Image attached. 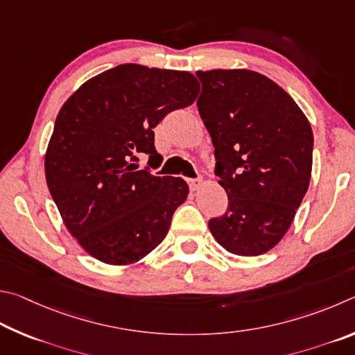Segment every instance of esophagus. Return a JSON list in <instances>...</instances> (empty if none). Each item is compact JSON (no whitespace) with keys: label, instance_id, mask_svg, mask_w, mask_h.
Segmentation results:
<instances>
[{"label":"esophagus","instance_id":"34e87169","mask_svg":"<svg viewBox=\"0 0 355 355\" xmlns=\"http://www.w3.org/2000/svg\"><path fill=\"white\" fill-rule=\"evenodd\" d=\"M189 185L191 190H198L202 185V179L198 178V179H189Z\"/></svg>","mask_w":355,"mask_h":355}]
</instances>
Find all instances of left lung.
<instances>
[{
    "label": "left lung",
    "instance_id": "1",
    "mask_svg": "<svg viewBox=\"0 0 355 355\" xmlns=\"http://www.w3.org/2000/svg\"><path fill=\"white\" fill-rule=\"evenodd\" d=\"M196 105L215 148L225 215L209 221L237 256H260L288 231L312 173L313 132L287 92L251 70L196 71Z\"/></svg>",
    "mask_w": 355,
    "mask_h": 355
}]
</instances>
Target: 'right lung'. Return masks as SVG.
Here are the masks:
<instances>
[{"label":"right lung","mask_w":355,"mask_h":355,"mask_svg":"<svg viewBox=\"0 0 355 355\" xmlns=\"http://www.w3.org/2000/svg\"><path fill=\"white\" fill-rule=\"evenodd\" d=\"M189 71L137 64L87 80L62 105L49 140L46 184L68 231L104 263L126 265L162 243L174 210L187 200L181 178L155 176L154 128L195 101Z\"/></svg>","instance_id":"1"}]
</instances>
